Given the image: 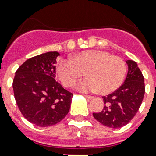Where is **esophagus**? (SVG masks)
<instances>
[{
  "instance_id": "esophagus-1",
  "label": "esophagus",
  "mask_w": 156,
  "mask_h": 156,
  "mask_svg": "<svg viewBox=\"0 0 156 156\" xmlns=\"http://www.w3.org/2000/svg\"><path fill=\"white\" fill-rule=\"evenodd\" d=\"M85 97L87 98V99H88V100H92L93 96H91V95H85Z\"/></svg>"
}]
</instances>
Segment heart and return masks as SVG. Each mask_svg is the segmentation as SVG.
<instances>
[{"label": "heart", "mask_w": 156, "mask_h": 156, "mask_svg": "<svg viewBox=\"0 0 156 156\" xmlns=\"http://www.w3.org/2000/svg\"><path fill=\"white\" fill-rule=\"evenodd\" d=\"M127 66L121 57L105 51L87 50L62 59L57 65V76L65 87H71L85 73L87 78L76 85L81 91L96 90L107 95L122 84Z\"/></svg>", "instance_id": "1"}]
</instances>
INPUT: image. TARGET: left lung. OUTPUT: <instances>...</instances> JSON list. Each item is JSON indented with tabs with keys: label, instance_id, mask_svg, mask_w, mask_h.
<instances>
[{
	"label": "left lung",
	"instance_id": "obj_1",
	"mask_svg": "<svg viewBox=\"0 0 156 156\" xmlns=\"http://www.w3.org/2000/svg\"><path fill=\"white\" fill-rule=\"evenodd\" d=\"M128 73L124 83L107 96H103L105 106L93 116L100 123L112 129L123 127L133 118L140 108L145 94L143 73L135 61H126Z\"/></svg>",
	"mask_w": 156,
	"mask_h": 156
}]
</instances>
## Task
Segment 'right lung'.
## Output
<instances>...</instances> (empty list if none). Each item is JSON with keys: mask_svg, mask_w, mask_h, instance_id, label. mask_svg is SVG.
I'll use <instances>...</instances> for the list:
<instances>
[{"mask_svg": "<svg viewBox=\"0 0 156 156\" xmlns=\"http://www.w3.org/2000/svg\"><path fill=\"white\" fill-rule=\"evenodd\" d=\"M57 52L28 59L16 71L13 89L18 108L28 121L40 127L63 120L70 108L73 94L56 82Z\"/></svg>", "mask_w": 156, "mask_h": 156, "instance_id": "1", "label": "right lung"}]
</instances>
